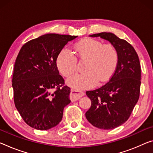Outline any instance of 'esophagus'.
<instances>
[{"mask_svg":"<svg viewBox=\"0 0 153 153\" xmlns=\"http://www.w3.org/2000/svg\"><path fill=\"white\" fill-rule=\"evenodd\" d=\"M84 94L85 93L82 91L71 89V94H70V99H71L72 101H75L77 100V99H79V98H81L82 96H84Z\"/></svg>","mask_w":153,"mask_h":153,"instance_id":"esophagus-1","label":"esophagus"}]
</instances>
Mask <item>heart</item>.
I'll list each match as a JSON object with an SVG mask.
<instances>
[{
    "mask_svg": "<svg viewBox=\"0 0 153 153\" xmlns=\"http://www.w3.org/2000/svg\"><path fill=\"white\" fill-rule=\"evenodd\" d=\"M76 55L81 60H86L84 73L76 74L67 79V84L74 89L91 88L97 83L108 81L117 67L118 54L111 44H103L94 39L86 38L74 46ZM68 49H62L58 55L56 65L65 77L76 71L77 59Z\"/></svg>",
    "mask_w": 153,
    "mask_h": 153,
    "instance_id": "obj_1",
    "label": "heart"
}]
</instances>
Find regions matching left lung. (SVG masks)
<instances>
[{"label":"left lung","mask_w":153,"mask_h":153,"mask_svg":"<svg viewBox=\"0 0 153 153\" xmlns=\"http://www.w3.org/2000/svg\"><path fill=\"white\" fill-rule=\"evenodd\" d=\"M90 36L109 41L118 52L117 67L109 82L100 88L86 92L91 101V108L86 112V119L99 129H112L129 119L139 99V57L130 43L114 34L100 33Z\"/></svg>","instance_id":"obj_1"}]
</instances>
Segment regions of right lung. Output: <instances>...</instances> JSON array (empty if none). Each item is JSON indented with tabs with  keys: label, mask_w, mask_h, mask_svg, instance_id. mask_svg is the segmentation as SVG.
<instances>
[{
	"label": "right lung",
	"mask_w": 153,
	"mask_h": 153,
	"mask_svg": "<svg viewBox=\"0 0 153 153\" xmlns=\"http://www.w3.org/2000/svg\"><path fill=\"white\" fill-rule=\"evenodd\" d=\"M77 37L47 34L26 42L18 53L12 77L14 103L24 122L34 129L56 126L71 102V89L59 74L56 59L64 46Z\"/></svg>",
	"instance_id": "obj_1"
}]
</instances>
